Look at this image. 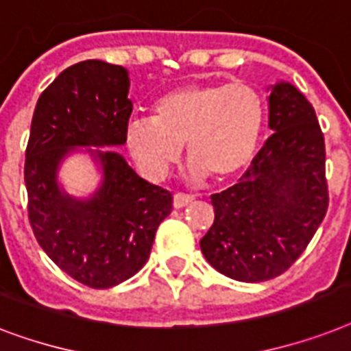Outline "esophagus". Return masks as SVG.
Masks as SVG:
<instances>
[{
  "instance_id": "1",
  "label": "esophagus",
  "mask_w": 351,
  "mask_h": 351,
  "mask_svg": "<svg viewBox=\"0 0 351 351\" xmlns=\"http://www.w3.org/2000/svg\"><path fill=\"white\" fill-rule=\"evenodd\" d=\"M193 201V195L189 193H176L173 195V208H183L186 204H190Z\"/></svg>"
}]
</instances>
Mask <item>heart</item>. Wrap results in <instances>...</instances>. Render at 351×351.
Returning <instances> with one entry per match:
<instances>
[{
  "label": "heart",
  "instance_id": "obj_1",
  "mask_svg": "<svg viewBox=\"0 0 351 351\" xmlns=\"http://www.w3.org/2000/svg\"><path fill=\"white\" fill-rule=\"evenodd\" d=\"M265 127V101L243 81L184 85L162 94L152 117H134L125 130L137 167L161 178L186 145L192 172L232 178L252 161Z\"/></svg>",
  "mask_w": 351,
  "mask_h": 351
}]
</instances>
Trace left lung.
<instances>
[{"label": "left lung", "mask_w": 351, "mask_h": 351, "mask_svg": "<svg viewBox=\"0 0 351 351\" xmlns=\"http://www.w3.org/2000/svg\"><path fill=\"white\" fill-rule=\"evenodd\" d=\"M274 130L234 186L212 195L201 252L223 276L261 282L304 252L328 210L326 150L313 106L290 83L268 97Z\"/></svg>", "instance_id": "8db88e82"}]
</instances>
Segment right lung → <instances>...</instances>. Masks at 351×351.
Segmentation results:
<instances>
[{"label": "right lung", "instance_id": "obj_1", "mask_svg": "<svg viewBox=\"0 0 351 351\" xmlns=\"http://www.w3.org/2000/svg\"><path fill=\"white\" fill-rule=\"evenodd\" d=\"M128 72L86 60L64 69L39 96L25 159L29 221L45 254L81 285L112 288L141 270L172 193L137 176L116 152L92 150L103 183L90 199L60 190L56 173L74 147L125 145L132 114Z\"/></svg>", "mask_w": 351, "mask_h": 351}]
</instances>
